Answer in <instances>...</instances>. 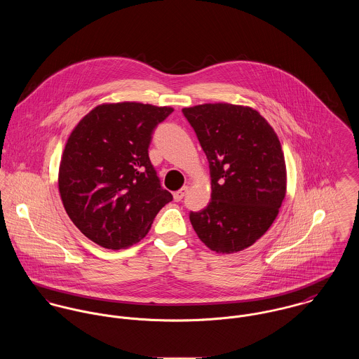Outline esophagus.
Listing matches in <instances>:
<instances>
[{
	"instance_id": "obj_1",
	"label": "esophagus",
	"mask_w": 359,
	"mask_h": 359,
	"mask_svg": "<svg viewBox=\"0 0 359 359\" xmlns=\"http://www.w3.org/2000/svg\"><path fill=\"white\" fill-rule=\"evenodd\" d=\"M189 191V187L187 186H183L179 191H176V193H173V199L176 201V202H179V201H182L183 197L186 196V193Z\"/></svg>"
}]
</instances>
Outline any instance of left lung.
Listing matches in <instances>:
<instances>
[{
    "label": "left lung",
    "mask_w": 359,
    "mask_h": 359,
    "mask_svg": "<svg viewBox=\"0 0 359 359\" xmlns=\"http://www.w3.org/2000/svg\"><path fill=\"white\" fill-rule=\"evenodd\" d=\"M194 128L210 173V201L190 212L198 238L216 253H236L263 237L286 194L278 136L259 111L230 103L182 110Z\"/></svg>",
    "instance_id": "1"
}]
</instances>
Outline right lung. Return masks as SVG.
I'll return each instance as SVG.
<instances>
[{
	"instance_id": "right-lung-1",
	"label": "right lung",
	"mask_w": 359,
	"mask_h": 359,
	"mask_svg": "<svg viewBox=\"0 0 359 359\" xmlns=\"http://www.w3.org/2000/svg\"><path fill=\"white\" fill-rule=\"evenodd\" d=\"M173 111L136 102L103 103L70 133L59 166L63 206L86 238L106 249L139 242L173 197L149 158L154 128Z\"/></svg>"
}]
</instances>
